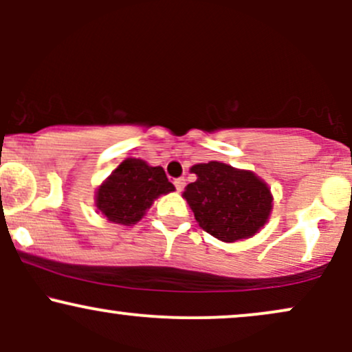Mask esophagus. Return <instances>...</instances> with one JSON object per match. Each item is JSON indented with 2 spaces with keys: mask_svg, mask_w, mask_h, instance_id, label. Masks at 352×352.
Instances as JSON below:
<instances>
[{
  "mask_svg": "<svg viewBox=\"0 0 352 352\" xmlns=\"http://www.w3.org/2000/svg\"><path fill=\"white\" fill-rule=\"evenodd\" d=\"M173 185H175L177 192H182V190H184V187H185V179H184V177H180V179H175Z\"/></svg>",
  "mask_w": 352,
  "mask_h": 352,
  "instance_id": "1",
  "label": "esophagus"
}]
</instances>
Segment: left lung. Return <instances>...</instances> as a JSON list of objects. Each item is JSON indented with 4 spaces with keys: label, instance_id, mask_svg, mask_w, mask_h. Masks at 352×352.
Returning <instances> with one entry per match:
<instances>
[{
    "label": "left lung",
    "instance_id": "8db88e82",
    "mask_svg": "<svg viewBox=\"0 0 352 352\" xmlns=\"http://www.w3.org/2000/svg\"><path fill=\"white\" fill-rule=\"evenodd\" d=\"M197 180L182 193L200 228L225 243L252 238L273 210L268 184L252 170L212 160L190 168Z\"/></svg>",
    "mask_w": 352,
    "mask_h": 352
}]
</instances>
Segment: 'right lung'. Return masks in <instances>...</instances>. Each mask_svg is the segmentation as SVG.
<instances>
[{
    "mask_svg": "<svg viewBox=\"0 0 352 352\" xmlns=\"http://www.w3.org/2000/svg\"><path fill=\"white\" fill-rule=\"evenodd\" d=\"M175 190L162 167L125 159L96 190V207L111 223L131 227L144 218L160 195Z\"/></svg>",
    "mask_w": 352,
    "mask_h": 352,
    "instance_id": "obj_1",
    "label": "right lung"
}]
</instances>
